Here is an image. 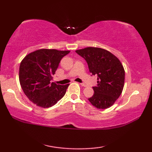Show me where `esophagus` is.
Wrapping results in <instances>:
<instances>
[{
    "label": "esophagus",
    "mask_w": 152,
    "mask_h": 152,
    "mask_svg": "<svg viewBox=\"0 0 152 152\" xmlns=\"http://www.w3.org/2000/svg\"><path fill=\"white\" fill-rule=\"evenodd\" d=\"M80 84L81 86H84V87H86V85L85 84H84V83H80Z\"/></svg>",
    "instance_id": "esophagus-1"
}]
</instances>
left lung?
<instances>
[{"instance_id": "obj_1", "label": "left lung", "mask_w": 152, "mask_h": 152, "mask_svg": "<svg viewBox=\"0 0 152 152\" xmlns=\"http://www.w3.org/2000/svg\"><path fill=\"white\" fill-rule=\"evenodd\" d=\"M88 64L90 72L97 76L94 93L88 101L97 109H105L115 103L123 91L125 70L119 59L104 49L88 47L76 50Z\"/></svg>"}]
</instances>
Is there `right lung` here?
<instances>
[{"mask_svg":"<svg viewBox=\"0 0 152 152\" xmlns=\"http://www.w3.org/2000/svg\"><path fill=\"white\" fill-rule=\"evenodd\" d=\"M70 51L41 49L27 55L19 67V82L31 101L43 108L53 106L66 94V85L51 82L61 58Z\"/></svg>","mask_w":152,"mask_h":152,"instance_id":"1","label":"right lung"}]
</instances>
